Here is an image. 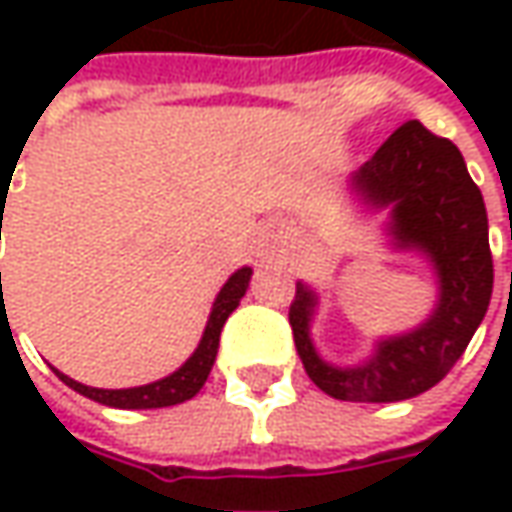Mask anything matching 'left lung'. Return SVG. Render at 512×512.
Listing matches in <instances>:
<instances>
[{
    "label": "left lung",
    "mask_w": 512,
    "mask_h": 512,
    "mask_svg": "<svg viewBox=\"0 0 512 512\" xmlns=\"http://www.w3.org/2000/svg\"><path fill=\"white\" fill-rule=\"evenodd\" d=\"M350 196L370 213H387L384 233L393 250L419 253L436 273V305L422 325L384 336L359 364L319 356L310 325L319 293L296 282L290 327L307 376L342 402H404L450 373L482 325L493 293L482 190L470 179L459 148L404 122L382 148L347 179Z\"/></svg>",
    "instance_id": "left-lung-1"
}]
</instances>
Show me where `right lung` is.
<instances>
[{
  "mask_svg": "<svg viewBox=\"0 0 512 512\" xmlns=\"http://www.w3.org/2000/svg\"><path fill=\"white\" fill-rule=\"evenodd\" d=\"M5 213V210H2ZM2 227V216H0ZM250 276H253V267H239L225 287L219 290L216 302L210 307V316H207L205 333L199 339V347L190 353L179 370H173L170 376L159 379V382L142 384V387H122V390H105V387H88L82 382H73L70 376L59 373V379L73 387L76 393L88 396L93 402L108 404V407H119V410H153V407H170V404H182L187 399H193L202 387H205L207 376H210V367L216 362V353H219V336H222V327H225L227 316L239 307L242 296H245L247 285H250ZM0 290H2V273H0Z\"/></svg>",
  "mask_w": 512,
  "mask_h": 512,
  "instance_id": "right-lung-1",
  "label": "right lung"
}]
</instances>
